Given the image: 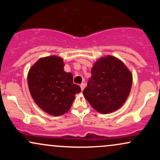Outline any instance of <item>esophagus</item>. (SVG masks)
Wrapping results in <instances>:
<instances>
[{
  "mask_svg": "<svg viewBox=\"0 0 160 160\" xmlns=\"http://www.w3.org/2000/svg\"><path fill=\"white\" fill-rule=\"evenodd\" d=\"M85 86H86V84L84 83V82H82V83L80 84V88H81V90L82 91L84 89H85Z\"/></svg>",
  "mask_w": 160,
  "mask_h": 160,
  "instance_id": "1",
  "label": "esophagus"
}]
</instances>
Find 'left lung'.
Listing matches in <instances>:
<instances>
[{
  "instance_id": "left-lung-1",
  "label": "left lung",
  "mask_w": 160,
  "mask_h": 160,
  "mask_svg": "<svg viewBox=\"0 0 160 160\" xmlns=\"http://www.w3.org/2000/svg\"><path fill=\"white\" fill-rule=\"evenodd\" d=\"M92 76L84 89V97L101 113L117 111L128 97L132 75L123 62L116 57H102L95 62Z\"/></svg>"
}]
</instances>
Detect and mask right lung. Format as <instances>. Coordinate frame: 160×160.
Segmentation results:
<instances>
[{
    "label": "right lung",
    "instance_id": "add662e5",
    "mask_svg": "<svg viewBox=\"0 0 160 160\" xmlns=\"http://www.w3.org/2000/svg\"><path fill=\"white\" fill-rule=\"evenodd\" d=\"M63 59L56 56L41 58L31 68L28 83L38 107L49 114L61 116L72 105L75 95L81 92L73 82V75L64 71Z\"/></svg>",
    "mask_w": 160,
    "mask_h": 160
}]
</instances>
